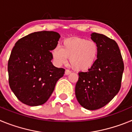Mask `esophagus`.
Segmentation results:
<instances>
[{"instance_id":"esophagus-1","label":"esophagus","mask_w":132,"mask_h":132,"mask_svg":"<svg viewBox=\"0 0 132 132\" xmlns=\"http://www.w3.org/2000/svg\"><path fill=\"white\" fill-rule=\"evenodd\" d=\"M71 73V71H69V70H68V69L65 70V74L66 75H69Z\"/></svg>"}]
</instances>
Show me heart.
Wrapping results in <instances>:
<instances>
[{
	"label": "heart",
	"mask_w": 132,
	"mask_h": 132,
	"mask_svg": "<svg viewBox=\"0 0 132 132\" xmlns=\"http://www.w3.org/2000/svg\"><path fill=\"white\" fill-rule=\"evenodd\" d=\"M99 47L95 42L81 38L66 39L59 46L52 51L54 62L57 65L65 63L69 58L70 64L75 70L86 71L96 63Z\"/></svg>",
	"instance_id": "heart-1"
}]
</instances>
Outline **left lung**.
<instances>
[{
    "mask_svg": "<svg viewBox=\"0 0 132 132\" xmlns=\"http://www.w3.org/2000/svg\"><path fill=\"white\" fill-rule=\"evenodd\" d=\"M98 45L96 63L87 72H79L75 95L83 108L94 110L106 105L119 92L124 65L117 43L107 36L93 33Z\"/></svg>",
    "mask_w": 132,
    "mask_h": 132,
    "instance_id": "8db88e82",
    "label": "left lung"
}]
</instances>
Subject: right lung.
<instances>
[{
  "label": "right lung",
  "mask_w": 132,
  "mask_h": 132,
  "mask_svg": "<svg viewBox=\"0 0 132 132\" xmlns=\"http://www.w3.org/2000/svg\"><path fill=\"white\" fill-rule=\"evenodd\" d=\"M60 35L41 31L26 36L15 44L8 63L9 82L15 96L30 106L42 105L54 90L65 69L52 64L50 51L58 44Z\"/></svg>",
  "instance_id": "add662e5"
}]
</instances>
